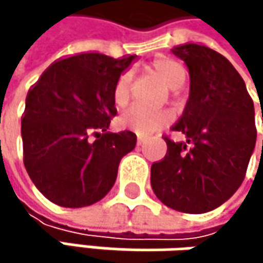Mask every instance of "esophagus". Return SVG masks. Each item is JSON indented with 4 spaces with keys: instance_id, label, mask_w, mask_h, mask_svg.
Segmentation results:
<instances>
[{
    "instance_id": "esophagus-1",
    "label": "esophagus",
    "mask_w": 263,
    "mask_h": 263,
    "mask_svg": "<svg viewBox=\"0 0 263 263\" xmlns=\"http://www.w3.org/2000/svg\"><path fill=\"white\" fill-rule=\"evenodd\" d=\"M143 143H144V141H143L141 138H138V140H137V147H141V146H143Z\"/></svg>"
}]
</instances>
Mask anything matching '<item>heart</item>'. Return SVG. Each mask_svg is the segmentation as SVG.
<instances>
[{
    "label": "heart",
    "instance_id": "obj_1",
    "mask_svg": "<svg viewBox=\"0 0 263 263\" xmlns=\"http://www.w3.org/2000/svg\"><path fill=\"white\" fill-rule=\"evenodd\" d=\"M147 74L157 79L166 89L169 91H178L183 88L185 82V70L183 67L169 58H160L155 59L147 67ZM132 96V82L128 74H123L117 80L114 91H112V103L117 109H125ZM171 122V117L167 114H149L138 109L128 111L120 119V126L123 129L132 131L138 137H152L154 134L161 131L167 123Z\"/></svg>",
    "mask_w": 263,
    "mask_h": 263
}]
</instances>
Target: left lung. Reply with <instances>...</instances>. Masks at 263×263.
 Segmentation results:
<instances>
[{
    "label": "left lung",
    "instance_id": "left-lung-1",
    "mask_svg": "<svg viewBox=\"0 0 263 263\" xmlns=\"http://www.w3.org/2000/svg\"><path fill=\"white\" fill-rule=\"evenodd\" d=\"M172 53L190 76L189 100L172 126L185 140L164 137L167 152L152 164L151 185L164 205L205 213L230 199L243 181L256 144L254 105L236 68L218 51L184 44Z\"/></svg>",
    "mask_w": 263,
    "mask_h": 263
}]
</instances>
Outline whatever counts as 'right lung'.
<instances>
[{
  "label": "right lung",
  "instance_id": "right-lung-1",
  "mask_svg": "<svg viewBox=\"0 0 263 263\" xmlns=\"http://www.w3.org/2000/svg\"><path fill=\"white\" fill-rule=\"evenodd\" d=\"M135 56L82 53L53 62L28 91L21 120L24 166L37 190L61 207L100 201L116 183L137 135L108 132L112 91Z\"/></svg>",
  "mask_w": 263,
  "mask_h": 263
}]
</instances>
